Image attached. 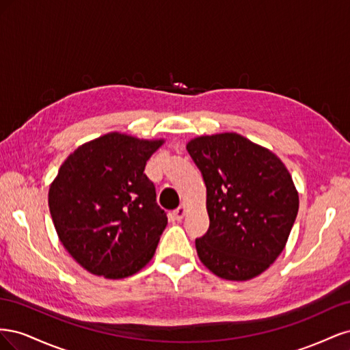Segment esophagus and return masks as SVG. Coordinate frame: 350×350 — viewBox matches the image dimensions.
Returning a JSON list of instances; mask_svg holds the SVG:
<instances>
[{
  "label": "esophagus",
  "mask_w": 350,
  "mask_h": 350,
  "mask_svg": "<svg viewBox=\"0 0 350 350\" xmlns=\"http://www.w3.org/2000/svg\"><path fill=\"white\" fill-rule=\"evenodd\" d=\"M187 207L183 204V206H179L175 211H174V217L176 219V220H183L184 217H185V215H187Z\"/></svg>",
  "instance_id": "esophagus-1"
}]
</instances>
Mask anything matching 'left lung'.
Returning a JSON list of instances; mask_svg holds the SVG:
<instances>
[{"mask_svg":"<svg viewBox=\"0 0 350 350\" xmlns=\"http://www.w3.org/2000/svg\"><path fill=\"white\" fill-rule=\"evenodd\" d=\"M187 150L207 188V234L196 239L200 261L220 279L245 282L286 247L299 196L288 167L271 150L237 133L200 135Z\"/></svg>","mask_w":350,"mask_h":350,"instance_id":"obj_1","label":"left lung"}]
</instances>
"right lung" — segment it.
<instances>
[{
    "label": "right lung",
    "instance_id": "right-lung-1",
    "mask_svg": "<svg viewBox=\"0 0 350 350\" xmlns=\"http://www.w3.org/2000/svg\"><path fill=\"white\" fill-rule=\"evenodd\" d=\"M163 143L103 134L70 153L52 181L48 204L58 238L94 276L129 278L153 258L167 217L144 167Z\"/></svg>",
    "mask_w": 350,
    "mask_h": 350
}]
</instances>
